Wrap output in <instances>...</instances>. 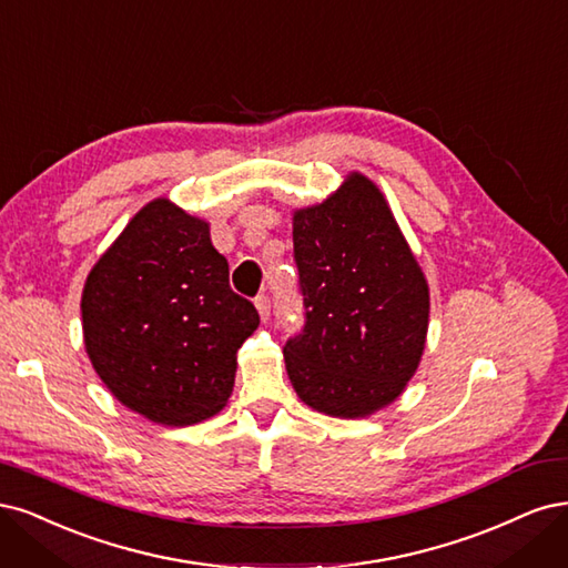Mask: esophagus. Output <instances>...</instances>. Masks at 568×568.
<instances>
[{
    "instance_id": "1",
    "label": "esophagus",
    "mask_w": 568,
    "mask_h": 568,
    "mask_svg": "<svg viewBox=\"0 0 568 568\" xmlns=\"http://www.w3.org/2000/svg\"><path fill=\"white\" fill-rule=\"evenodd\" d=\"M254 304H257L260 316L266 321V318H268V314H271V297L266 295V292H262V295L254 297Z\"/></svg>"
}]
</instances>
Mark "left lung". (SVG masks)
Masks as SVG:
<instances>
[{
	"label": "left lung",
	"instance_id": "1",
	"mask_svg": "<svg viewBox=\"0 0 568 568\" xmlns=\"http://www.w3.org/2000/svg\"><path fill=\"white\" fill-rule=\"evenodd\" d=\"M302 333L283 346L306 406L363 417L404 392L425 349L429 287L371 179L352 174L292 224Z\"/></svg>",
	"mask_w": 568,
	"mask_h": 568
}]
</instances>
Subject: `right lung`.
Returning a JSON list of instances; mask_svg holds the SVG:
<instances>
[{"instance_id": "add662e5", "label": "right lung", "mask_w": 568, "mask_h": 568, "mask_svg": "<svg viewBox=\"0 0 568 568\" xmlns=\"http://www.w3.org/2000/svg\"><path fill=\"white\" fill-rule=\"evenodd\" d=\"M257 325L210 226L164 197L126 224L82 292L91 365L126 408L160 425H195L224 408L235 354Z\"/></svg>"}]
</instances>
